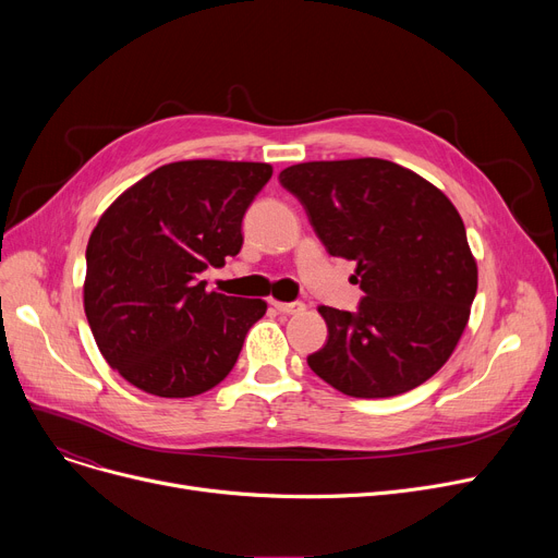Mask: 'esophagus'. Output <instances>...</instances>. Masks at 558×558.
I'll return each instance as SVG.
<instances>
[{"mask_svg":"<svg viewBox=\"0 0 558 558\" xmlns=\"http://www.w3.org/2000/svg\"><path fill=\"white\" fill-rule=\"evenodd\" d=\"M274 307L280 314H301L305 310V303H280V301H274Z\"/></svg>","mask_w":558,"mask_h":558,"instance_id":"esophagus-1","label":"esophagus"}]
</instances>
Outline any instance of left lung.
<instances>
[{"label":"left lung","mask_w":558,"mask_h":558,"mask_svg":"<svg viewBox=\"0 0 558 558\" xmlns=\"http://www.w3.org/2000/svg\"><path fill=\"white\" fill-rule=\"evenodd\" d=\"M330 255L357 262V314L320 305L328 343L310 368L353 398L412 391L441 368L465 330L477 262L452 201L383 158L314 160L280 171Z\"/></svg>","instance_id":"1"}]
</instances>
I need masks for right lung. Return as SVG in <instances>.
<instances>
[{
	"label": "right lung",
	"instance_id": "right-lung-1",
	"mask_svg": "<svg viewBox=\"0 0 558 558\" xmlns=\"http://www.w3.org/2000/svg\"><path fill=\"white\" fill-rule=\"evenodd\" d=\"M267 162L181 160L117 196L87 242L83 307L104 360L160 398L210 391L232 371L262 299L205 289L244 242L242 219Z\"/></svg>",
	"mask_w": 558,
	"mask_h": 558
}]
</instances>
